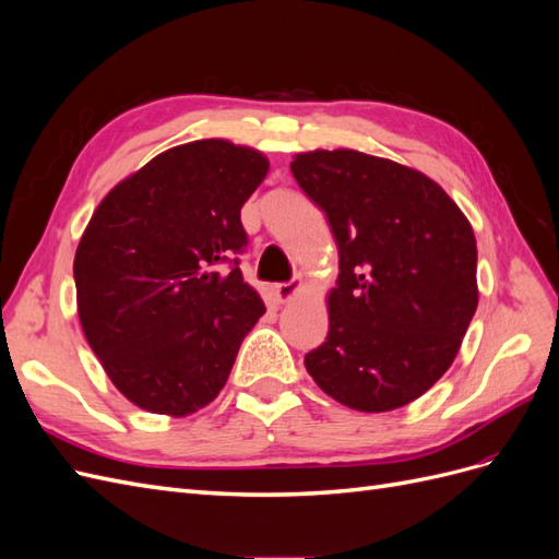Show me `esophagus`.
I'll return each mask as SVG.
<instances>
[{
    "label": "esophagus",
    "instance_id": "obj_1",
    "mask_svg": "<svg viewBox=\"0 0 559 559\" xmlns=\"http://www.w3.org/2000/svg\"><path fill=\"white\" fill-rule=\"evenodd\" d=\"M300 294V282H282L273 286V298L277 302H289Z\"/></svg>",
    "mask_w": 559,
    "mask_h": 559
}]
</instances>
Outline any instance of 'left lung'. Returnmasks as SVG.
<instances>
[{
	"instance_id": "8db88e82",
	"label": "left lung",
	"mask_w": 559,
	"mask_h": 559,
	"mask_svg": "<svg viewBox=\"0 0 559 559\" xmlns=\"http://www.w3.org/2000/svg\"><path fill=\"white\" fill-rule=\"evenodd\" d=\"M292 173L341 257L308 373L352 411L408 405L452 366L478 308L468 218L427 175L361 151H308Z\"/></svg>"
}]
</instances>
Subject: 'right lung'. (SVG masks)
<instances>
[{
    "instance_id": "1",
    "label": "right lung",
    "mask_w": 559,
    "mask_h": 559,
    "mask_svg": "<svg viewBox=\"0 0 559 559\" xmlns=\"http://www.w3.org/2000/svg\"><path fill=\"white\" fill-rule=\"evenodd\" d=\"M257 148H167L99 202L74 257L76 308L95 357L130 403L186 417L222 392L265 312L235 253L240 210L267 175Z\"/></svg>"
}]
</instances>
